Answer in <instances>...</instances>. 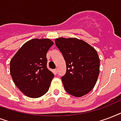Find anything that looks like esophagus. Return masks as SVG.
<instances>
[{"mask_svg": "<svg viewBox=\"0 0 121 121\" xmlns=\"http://www.w3.org/2000/svg\"><path fill=\"white\" fill-rule=\"evenodd\" d=\"M54 73H55V74H57L58 73V69H54Z\"/></svg>", "mask_w": 121, "mask_h": 121, "instance_id": "34e87169", "label": "esophagus"}]
</instances>
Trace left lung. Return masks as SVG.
<instances>
[{"instance_id":"1","label":"left lung","mask_w":121,"mask_h":121,"mask_svg":"<svg viewBox=\"0 0 121 121\" xmlns=\"http://www.w3.org/2000/svg\"><path fill=\"white\" fill-rule=\"evenodd\" d=\"M55 43L66 64V73L61 78L65 90L76 97L88 93L96 84L100 72L96 50L76 38H59Z\"/></svg>"}]
</instances>
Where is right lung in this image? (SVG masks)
Segmentation results:
<instances>
[{"label": "right lung", "instance_id": "1", "mask_svg": "<svg viewBox=\"0 0 121 121\" xmlns=\"http://www.w3.org/2000/svg\"><path fill=\"white\" fill-rule=\"evenodd\" d=\"M53 45L50 39H32L25 43L11 60L13 81L28 97H40L49 89L54 74L47 69L46 56Z\"/></svg>", "mask_w": 121, "mask_h": 121}]
</instances>
